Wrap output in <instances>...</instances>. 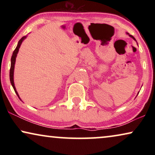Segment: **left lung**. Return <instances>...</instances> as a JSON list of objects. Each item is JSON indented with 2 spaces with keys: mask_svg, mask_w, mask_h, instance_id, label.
I'll use <instances>...</instances> for the list:
<instances>
[{
  "mask_svg": "<svg viewBox=\"0 0 155 155\" xmlns=\"http://www.w3.org/2000/svg\"><path fill=\"white\" fill-rule=\"evenodd\" d=\"M127 34H128V35L129 36H130V37L131 38H133V39H134V40H135V38H134V37H133V36H132V35H129V34H128V33H127ZM135 41H136V40H135Z\"/></svg>",
  "mask_w": 155,
  "mask_h": 155,
  "instance_id": "8db88e82",
  "label": "left lung"
}]
</instances>
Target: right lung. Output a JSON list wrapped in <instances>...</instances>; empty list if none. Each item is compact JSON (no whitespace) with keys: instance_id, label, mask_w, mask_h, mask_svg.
Returning <instances> with one entry per match:
<instances>
[{"instance_id":"add662e5","label":"right lung","mask_w":155,"mask_h":155,"mask_svg":"<svg viewBox=\"0 0 155 155\" xmlns=\"http://www.w3.org/2000/svg\"><path fill=\"white\" fill-rule=\"evenodd\" d=\"M27 36H25V37H23L21 38V39L20 41H18V46H17V47L15 51L12 53V56L11 57V65H10V83H11L12 87H13L15 92L16 94L18 95V97H19V99H20V97H19V94L18 92H17L16 90V88L15 87V84H14V68H15V61H16V57H17V54H18V53L19 51V48H20L21 44H22V41H24L25 39H26ZM21 100V99H20Z\"/></svg>"}]
</instances>
